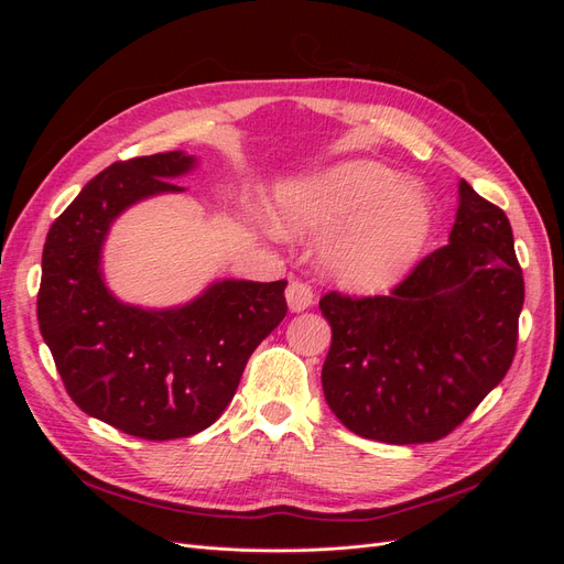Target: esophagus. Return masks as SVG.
<instances>
[{"instance_id": "esophagus-1", "label": "esophagus", "mask_w": 564, "mask_h": 564, "mask_svg": "<svg viewBox=\"0 0 564 564\" xmlns=\"http://www.w3.org/2000/svg\"><path fill=\"white\" fill-rule=\"evenodd\" d=\"M313 301H315V294H313V286L308 282L296 280L286 286V303L294 313L311 308Z\"/></svg>"}]
</instances>
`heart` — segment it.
Masks as SVG:
<instances>
[{
	"label": "heart",
	"mask_w": 564,
	"mask_h": 564,
	"mask_svg": "<svg viewBox=\"0 0 564 564\" xmlns=\"http://www.w3.org/2000/svg\"><path fill=\"white\" fill-rule=\"evenodd\" d=\"M284 230L329 232L324 261L334 278L362 292L395 284L419 256L431 228V207L414 185L390 169L348 162L280 197Z\"/></svg>",
	"instance_id": "b5f03b06"
}]
</instances>
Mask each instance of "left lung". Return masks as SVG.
<instances>
[{"label":"left lung","instance_id":"left-lung-1","mask_svg":"<svg viewBox=\"0 0 564 564\" xmlns=\"http://www.w3.org/2000/svg\"><path fill=\"white\" fill-rule=\"evenodd\" d=\"M449 245L386 296L329 292L322 388L355 435L421 445L464 423L513 365L524 280L508 216L460 181Z\"/></svg>","mask_w":564,"mask_h":564}]
</instances>
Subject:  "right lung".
<instances>
[{"label":"right lung","mask_w":564,"mask_h":564,"mask_svg":"<svg viewBox=\"0 0 564 564\" xmlns=\"http://www.w3.org/2000/svg\"><path fill=\"white\" fill-rule=\"evenodd\" d=\"M181 150L110 164L51 226L37 319L73 402L141 440L191 437L224 414L251 352L286 315L280 282L226 280L174 311L119 303L100 280V245L129 204L183 187Z\"/></svg>","instance_id":"add662e5"}]
</instances>
